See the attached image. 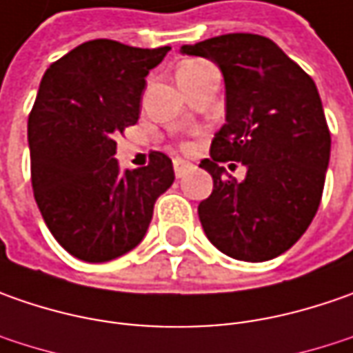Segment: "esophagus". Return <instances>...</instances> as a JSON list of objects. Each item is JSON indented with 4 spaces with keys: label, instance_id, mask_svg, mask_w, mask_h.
Here are the masks:
<instances>
[{
    "label": "esophagus",
    "instance_id": "obj_1",
    "mask_svg": "<svg viewBox=\"0 0 353 353\" xmlns=\"http://www.w3.org/2000/svg\"><path fill=\"white\" fill-rule=\"evenodd\" d=\"M172 167H174V174H176V176L181 179L184 172L190 169L192 165H190L188 161H184V159H181V157H176V159H172Z\"/></svg>",
    "mask_w": 353,
    "mask_h": 353
}]
</instances>
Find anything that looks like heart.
I'll return each instance as SVG.
<instances>
[{
  "instance_id": "b5f03b06",
  "label": "heart",
  "mask_w": 353,
  "mask_h": 353,
  "mask_svg": "<svg viewBox=\"0 0 353 353\" xmlns=\"http://www.w3.org/2000/svg\"><path fill=\"white\" fill-rule=\"evenodd\" d=\"M198 64H202V62H184V64H181V66L176 68V72H179V70H192V68H196Z\"/></svg>"
}]
</instances>
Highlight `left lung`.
Masks as SVG:
<instances>
[{
	"label": "left lung",
	"instance_id": "obj_1",
	"mask_svg": "<svg viewBox=\"0 0 353 353\" xmlns=\"http://www.w3.org/2000/svg\"><path fill=\"white\" fill-rule=\"evenodd\" d=\"M181 52L214 62L225 84V123L200 163L214 181L200 224L225 255L269 261L301 239L322 198L330 131L316 84L261 34H220ZM230 160L248 169L241 183L227 176Z\"/></svg>",
	"mask_w": 353,
	"mask_h": 353
}]
</instances>
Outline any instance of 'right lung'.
<instances>
[{"mask_svg": "<svg viewBox=\"0 0 353 353\" xmlns=\"http://www.w3.org/2000/svg\"><path fill=\"white\" fill-rule=\"evenodd\" d=\"M170 47L96 39L52 62L29 116L31 183L54 239L70 255L103 263L137 248L174 170L165 153L121 170L114 141L139 119L145 76Z\"/></svg>", "mask_w": 353, "mask_h": 353, "instance_id": "1", "label": "right lung"}]
</instances>
